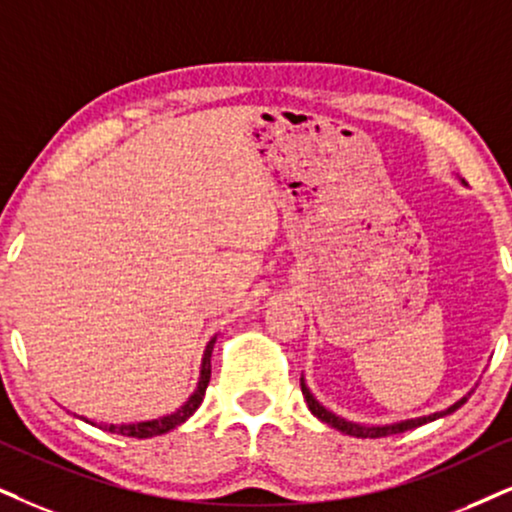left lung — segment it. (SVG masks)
I'll list each match as a JSON object with an SVG mask.
<instances>
[{
  "mask_svg": "<svg viewBox=\"0 0 512 512\" xmlns=\"http://www.w3.org/2000/svg\"><path fill=\"white\" fill-rule=\"evenodd\" d=\"M300 385H302V394H304V399H307L309 411H312L316 418L323 420V423H328V425H331V428H335V430L345 432V435L361 437V439H378V437H387V435H399V432L413 430V428H418V425L430 423V420L442 418V416H446V413L456 411L458 406H463L465 401H468V397H465V399H461V401H456V404L451 406V409H446V411H442V413H432V416H425V418H418V420H404V423H397V425H385V428H366V425L349 423V420L340 418V416H335V413H331V411H326V409H323V406L319 404V401H316V399L312 397V392H309V387L304 385V380H300Z\"/></svg>",
  "mask_w": 512,
  "mask_h": 512,
  "instance_id": "left-lung-1",
  "label": "left lung"
}]
</instances>
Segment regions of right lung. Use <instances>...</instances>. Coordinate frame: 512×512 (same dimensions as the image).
<instances>
[{"label":"right lung","mask_w":512,"mask_h":512,"mask_svg":"<svg viewBox=\"0 0 512 512\" xmlns=\"http://www.w3.org/2000/svg\"><path fill=\"white\" fill-rule=\"evenodd\" d=\"M212 347H215V338L208 342V347H205V357H203V368H200V383L196 387V392L191 394V399L186 401L184 406H181L179 411L170 413V416H163L158 420H146V423H129V425H99L101 430H108L113 432V435H122V437H137V439H146V437H155V435H165V432H170L172 428H177V425L184 423L186 418L193 416V411L198 409L200 401L205 397V390H208V383H210V357H212ZM89 423V420H87ZM94 425V423H92Z\"/></svg>","instance_id":"1"}]
</instances>
